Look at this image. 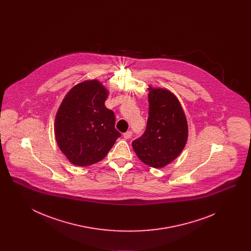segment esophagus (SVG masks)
Masks as SVG:
<instances>
[{
	"mask_svg": "<svg viewBox=\"0 0 251 251\" xmlns=\"http://www.w3.org/2000/svg\"><path fill=\"white\" fill-rule=\"evenodd\" d=\"M131 135H132V131H126V132L123 133V136H124L125 139H129Z\"/></svg>",
	"mask_w": 251,
	"mask_h": 251,
	"instance_id": "esophagus-1",
	"label": "esophagus"
}]
</instances>
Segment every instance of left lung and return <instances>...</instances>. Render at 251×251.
<instances>
[{"mask_svg":"<svg viewBox=\"0 0 251 251\" xmlns=\"http://www.w3.org/2000/svg\"><path fill=\"white\" fill-rule=\"evenodd\" d=\"M149 90L147 128L131 146L146 165L161 168L182 151L188 137V127L176 96L163 88L151 86Z\"/></svg>","mask_w":251,"mask_h":251,"instance_id":"left-lung-1","label":"left lung"}]
</instances>
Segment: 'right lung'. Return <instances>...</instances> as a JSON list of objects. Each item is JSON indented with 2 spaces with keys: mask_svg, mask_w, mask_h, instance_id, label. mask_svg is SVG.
<instances>
[{
  "mask_svg": "<svg viewBox=\"0 0 251 251\" xmlns=\"http://www.w3.org/2000/svg\"><path fill=\"white\" fill-rule=\"evenodd\" d=\"M107 90L97 80L76 84L63 100L54 122L62 152L75 166L87 167L107 155L121 133L105 107Z\"/></svg>",
  "mask_w": 251,
  "mask_h": 251,
  "instance_id": "obj_1",
  "label": "right lung"
}]
</instances>
